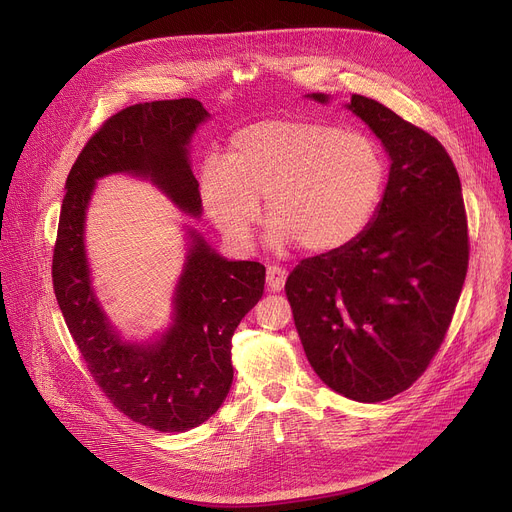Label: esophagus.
Returning <instances> with one entry per match:
<instances>
[{
    "label": "esophagus",
    "mask_w": 512,
    "mask_h": 512,
    "mask_svg": "<svg viewBox=\"0 0 512 512\" xmlns=\"http://www.w3.org/2000/svg\"><path fill=\"white\" fill-rule=\"evenodd\" d=\"M267 290L269 292H280L286 284V271L282 267H276V265H269L267 267Z\"/></svg>",
    "instance_id": "1"
}]
</instances>
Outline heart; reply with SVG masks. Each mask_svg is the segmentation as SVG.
<instances>
[{"label":"heart","instance_id":"obj_1","mask_svg":"<svg viewBox=\"0 0 512 512\" xmlns=\"http://www.w3.org/2000/svg\"><path fill=\"white\" fill-rule=\"evenodd\" d=\"M385 179L383 152L368 135L315 119H265L232 135L228 158H203L197 189L238 249L251 245L265 197L271 243L331 255L366 232Z\"/></svg>","mask_w":512,"mask_h":512}]
</instances>
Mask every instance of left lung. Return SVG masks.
Returning <instances> with one entry per match:
<instances>
[{
	"mask_svg": "<svg viewBox=\"0 0 512 512\" xmlns=\"http://www.w3.org/2000/svg\"><path fill=\"white\" fill-rule=\"evenodd\" d=\"M306 98L327 105L331 96ZM346 109L391 160L381 206L356 243L302 259L286 296L317 377L377 403L410 387L445 339L467 274V220L457 168L438 140L372 98L352 94Z\"/></svg>",
	"mask_w": 512,
	"mask_h": 512,
	"instance_id": "1",
	"label": "left lung"
}]
</instances>
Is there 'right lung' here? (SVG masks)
Wrapping results in <instances>:
<instances>
[{
	"mask_svg": "<svg viewBox=\"0 0 512 512\" xmlns=\"http://www.w3.org/2000/svg\"><path fill=\"white\" fill-rule=\"evenodd\" d=\"M210 113L195 98L123 109L80 152L65 181L53 253V288L63 319L98 387L133 422L185 432L210 420L232 385V335L263 296L265 267L228 261L185 226V261L170 323L150 339H129L96 296L86 253V216L96 181H150L185 216L203 208L191 170V142Z\"/></svg>",
	"mask_w": 512,
	"mask_h": 512,
	"instance_id": "add662e5",
	"label": "right lung"
}]
</instances>
